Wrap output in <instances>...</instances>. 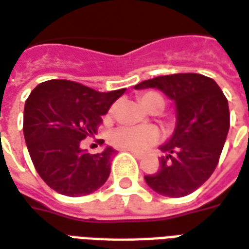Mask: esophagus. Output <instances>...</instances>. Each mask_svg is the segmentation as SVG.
Here are the masks:
<instances>
[{
  "label": "esophagus",
  "mask_w": 249,
  "mask_h": 249,
  "mask_svg": "<svg viewBox=\"0 0 249 249\" xmlns=\"http://www.w3.org/2000/svg\"><path fill=\"white\" fill-rule=\"evenodd\" d=\"M123 151H125V149H123ZM129 152L133 155L135 158H137V159H140V158H142V154H140V152H136V151H129Z\"/></svg>",
  "instance_id": "esophagus-1"
}]
</instances>
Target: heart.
Wrapping results in <instances>:
<instances>
[{"label": "heart", "mask_w": 249, "mask_h": 249, "mask_svg": "<svg viewBox=\"0 0 249 249\" xmlns=\"http://www.w3.org/2000/svg\"><path fill=\"white\" fill-rule=\"evenodd\" d=\"M140 102L147 110L152 107H158L161 110L164 107L163 97L155 91L144 93L140 97ZM159 139H160V130L155 125H139V126L125 125L113 129L109 135V142L114 147L126 151H136V152H142L151 145H154L155 142H159Z\"/></svg>", "instance_id": "obj_1"}]
</instances>
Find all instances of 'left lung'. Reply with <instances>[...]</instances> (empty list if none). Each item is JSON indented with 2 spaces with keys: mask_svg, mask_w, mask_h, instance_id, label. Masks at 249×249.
<instances>
[{
  "mask_svg": "<svg viewBox=\"0 0 249 249\" xmlns=\"http://www.w3.org/2000/svg\"><path fill=\"white\" fill-rule=\"evenodd\" d=\"M158 89L174 101L177 124L159 149L166 152L160 168L145 175L147 185L166 197H185L214 171L229 130V107L220 86L201 74L156 76L135 86Z\"/></svg>",
  "mask_w": 249,
  "mask_h": 249,
  "instance_id": "1",
  "label": "left lung"
}]
</instances>
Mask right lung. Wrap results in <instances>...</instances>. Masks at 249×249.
I'll use <instances>...</instances> for the list:
<instances>
[{"instance_id": "obj_1", "label": "right lung", "mask_w": 249, "mask_h": 249, "mask_svg": "<svg viewBox=\"0 0 249 249\" xmlns=\"http://www.w3.org/2000/svg\"><path fill=\"white\" fill-rule=\"evenodd\" d=\"M125 89L100 93L81 83L51 79L25 101L24 137L36 171L52 190L67 197L88 196L104 185L116 149L89 154L81 142L97 135L101 117Z\"/></svg>"}]
</instances>
